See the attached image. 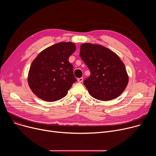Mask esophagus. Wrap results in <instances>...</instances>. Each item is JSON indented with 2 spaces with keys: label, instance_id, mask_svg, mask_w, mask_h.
I'll use <instances>...</instances> for the list:
<instances>
[{
  "label": "esophagus",
  "instance_id": "esophagus-1",
  "mask_svg": "<svg viewBox=\"0 0 156 156\" xmlns=\"http://www.w3.org/2000/svg\"><path fill=\"white\" fill-rule=\"evenodd\" d=\"M83 78H78V81L79 83L83 82Z\"/></svg>",
  "mask_w": 156,
  "mask_h": 156
}]
</instances>
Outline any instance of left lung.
Returning <instances> with one entry per match:
<instances>
[{
	"mask_svg": "<svg viewBox=\"0 0 156 156\" xmlns=\"http://www.w3.org/2000/svg\"><path fill=\"white\" fill-rule=\"evenodd\" d=\"M80 55L90 71L83 84L94 98L110 101L125 90L128 76L124 64L115 53L99 45L83 44Z\"/></svg>",
	"mask_w": 156,
	"mask_h": 156,
	"instance_id": "obj_1",
	"label": "left lung"
}]
</instances>
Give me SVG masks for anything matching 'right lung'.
<instances>
[{"mask_svg": "<svg viewBox=\"0 0 156 156\" xmlns=\"http://www.w3.org/2000/svg\"><path fill=\"white\" fill-rule=\"evenodd\" d=\"M75 50L72 42L57 43L41 52L32 62L28 81L31 91L38 98L54 102L67 95L77 81L68 60Z\"/></svg>", "mask_w": 156, "mask_h": 156, "instance_id": "right-lung-1", "label": "right lung"}]
</instances>
